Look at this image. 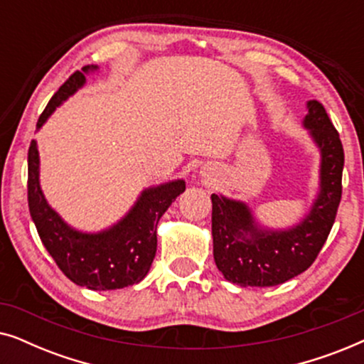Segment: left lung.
Returning <instances> with one entry per match:
<instances>
[{"instance_id":"1","label":"left lung","mask_w":364,"mask_h":364,"mask_svg":"<svg viewBox=\"0 0 364 364\" xmlns=\"http://www.w3.org/2000/svg\"><path fill=\"white\" fill-rule=\"evenodd\" d=\"M303 126L320 149V188L310 212L291 228L273 230L255 222L245 202L212 193L215 265L240 287H275L310 268L325 245L341 200L345 152L323 104L306 102Z\"/></svg>"}]
</instances>
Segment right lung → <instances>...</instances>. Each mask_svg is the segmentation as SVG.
Returning <instances> with one entry per match:
<instances>
[{"instance_id": "add662e5", "label": "right lung", "mask_w": 364, "mask_h": 364, "mask_svg": "<svg viewBox=\"0 0 364 364\" xmlns=\"http://www.w3.org/2000/svg\"><path fill=\"white\" fill-rule=\"evenodd\" d=\"M97 66L76 71L51 97L38 119L41 129L54 109L86 82L84 74ZM186 191L182 178L149 187L141 192L134 207L106 230L79 232L49 205L39 186V152L36 141L28 151V205L36 230L49 255L69 280L89 290L106 291L131 287L147 275L157 252V223L171 203Z\"/></svg>"}]
</instances>
